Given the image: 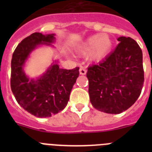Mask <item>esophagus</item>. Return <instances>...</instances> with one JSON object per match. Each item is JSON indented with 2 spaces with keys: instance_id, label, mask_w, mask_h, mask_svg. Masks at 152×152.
Listing matches in <instances>:
<instances>
[{
  "instance_id": "34e87169",
  "label": "esophagus",
  "mask_w": 152,
  "mask_h": 152,
  "mask_svg": "<svg viewBox=\"0 0 152 152\" xmlns=\"http://www.w3.org/2000/svg\"><path fill=\"white\" fill-rule=\"evenodd\" d=\"M79 72H80V75H86V73H87V70H86L84 68H80V70H79Z\"/></svg>"
}]
</instances>
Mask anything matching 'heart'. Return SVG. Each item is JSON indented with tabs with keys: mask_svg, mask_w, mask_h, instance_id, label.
<instances>
[{
	"mask_svg": "<svg viewBox=\"0 0 152 152\" xmlns=\"http://www.w3.org/2000/svg\"><path fill=\"white\" fill-rule=\"evenodd\" d=\"M113 42L107 34L97 33L89 36L77 46L76 49L79 53L86 54L93 60H100L105 58L113 49Z\"/></svg>",
	"mask_w": 152,
	"mask_h": 152,
	"instance_id": "heart-1",
	"label": "heart"
}]
</instances>
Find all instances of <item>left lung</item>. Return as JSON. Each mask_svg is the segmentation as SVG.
I'll list each match as a JSON object with an SVG mask.
<instances>
[{
	"mask_svg": "<svg viewBox=\"0 0 152 152\" xmlns=\"http://www.w3.org/2000/svg\"><path fill=\"white\" fill-rule=\"evenodd\" d=\"M115 50L88 68L91 104L103 113L119 114L133 105L144 84L142 52L133 39L121 36Z\"/></svg>",
	"mask_w": 152,
	"mask_h": 152,
	"instance_id": "obj_1",
	"label": "left lung"
}]
</instances>
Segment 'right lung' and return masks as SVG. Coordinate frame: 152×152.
<instances>
[{"label":"right lung","mask_w":152,"mask_h":152,"mask_svg":"<svg viewBox=\"0 0 152 152\" xmlns=\"http://www.w3.org/2000/svg\"><path fill=\"white\" fill-rule=\"evenodd\" d=\"M55 40V34L34 33L21 41L12 56L11 91L20 107L36 117H50L64 110L79 76V68L61 69L58 61L38 78L25 74L23 66L31 52L42 45L52 46Z\"/></svg>","instance_id":"obj_1"}]
</instances>
